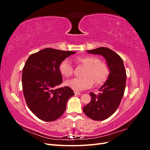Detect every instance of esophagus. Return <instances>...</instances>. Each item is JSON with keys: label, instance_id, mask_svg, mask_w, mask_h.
I'll return each mask as SVG.
<instances>
[{"label": "esophagus", "instance_id": "1", "mask_svg": "<svg viewBox=\"0 0 150 150\" xmlns=\"http://www.w3.org/2000/svg\"><path fill=\"white\" fill-rule=\"evenodd\" d=\"M74 94H75L76 95H81V93H78V92H74Z\"/></svg>", "mask_w": 150, "mask_h": 150}]
</instances>
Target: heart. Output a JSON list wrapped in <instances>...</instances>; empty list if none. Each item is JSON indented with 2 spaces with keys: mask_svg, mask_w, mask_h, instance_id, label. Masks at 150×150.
Returning <instances> with one entry per match:
<instances>
[{
  "mask_svg": "<svg viewBox=\"0 0 150 150\" xmlns=\"http://www.w3.org/2000/svg\"><path fill=\"white\" fill-rule=\"evenodd\" d=\"M76 61L86 67L82 78H74L68 80L66 85L74 91H81L88 89L94 83L96 85L105 82L110 74V69L106 63L99 61V59L94 56H79ZM59 71L64 77H69L72 74V67L68 59L63 60L59 66Z\"/></svg>",
  "mask_w": 150,
  "mask_h": 150,
  "instance_id": "obj_1",
  "label": "heart"
}]
</instances>
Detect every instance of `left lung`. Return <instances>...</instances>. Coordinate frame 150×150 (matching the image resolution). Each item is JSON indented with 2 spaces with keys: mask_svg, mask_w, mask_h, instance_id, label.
<instances>
[{
  "mask_svg": "<svg viewBox=\"0 0 150 150\" xmlns=\"http://www.w3.org/2000/svg\"><path fill=\"white\" fill-rule=\"evenodd\" d=\"M87 52L102 56L106 61L110 74L106 82L99 89L98 95L91 93V101L83 108L84 114L95 121H103L110 117L118 108L123 97L126 74L121 57L111 49L99 47Z\"/></svg>",
  "mask_w": 150,
  "mask_h": 150,
  "instance_id": "1",
  "label": "left lung"
}]
</instances>
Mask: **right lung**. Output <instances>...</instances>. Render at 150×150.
Masks as SVG:
<instances>
[{
  "mask_svg": "<svg viewBox=\"0 0 150 150\" xmlns=\"http://www.w3.org/2000/svg\"><path fill=\"white\" fill-rule=\"evenodd\" d=\"M46 48L31 54L22 69L24 96L29 110L40 120L53 121L64 112L74 92L69 87L56 88L62 83L60 63L75 54Z\"/></svg>",
  "mask_w": 150,
  "mask_h": 150,
  "instance_id": "obj_1",
  "label": "right lung"
}]
</instances>
